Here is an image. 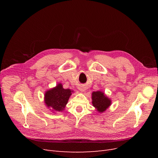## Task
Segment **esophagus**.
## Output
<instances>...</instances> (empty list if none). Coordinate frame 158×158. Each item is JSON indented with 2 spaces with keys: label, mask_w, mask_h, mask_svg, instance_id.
Returning a JSON list of instances; mask_svg holds the SVG:
<instances>
[{
  "label": "esophagus",
  "mask_w": 158,
  "mask_h": 158,
  "mask_svg": "<svg viewBox=\"0 0 158 158\" xmlns=\"http://www.w3.org/2000/svg\"><path fill=\"white\" fill-rule=\"evenodd\" d=\"M80 90L81 91V92H84V89L83 88H80Z\"/></svg>",
  "instance_id": "34e87169"
}]
</instances>
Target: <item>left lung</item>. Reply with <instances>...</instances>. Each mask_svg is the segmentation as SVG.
Listing matches in <instances>:
<instances>
[{
	"instance_id": "obj_1",
	"label": "left lung",
	"mask_w": 158,
	"mask_h": 158,
	"mask_svg": "<svg viewBox=\"0 0 158 158\" xmlns=\"http://www.w3.org/2000/svg\"><path fill=\"white\" fill-rule=\"evenodd\" d=\"M92 106L95 110L100 113L105 112L111 105V100L103 92L96 91L92 94Z\"/></svg>"
}]
</instances>
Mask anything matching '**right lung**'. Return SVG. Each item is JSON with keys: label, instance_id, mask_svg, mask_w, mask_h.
<instances>
[{"label": "right lung", "instance_id": "1", "mask_svg": "<svg viewBox=\"0 0 158 158\" xmlns=\"http://www.w3.org/2000/svg\"><path fill=\"white\" fill-rule=\"evenodd\" d=\"M74 91L64 89L61 83H58L55 87L47 90L44 94V103L47 108L53 113L64 110L69 99Z\"/></svg>", "mask_w": 158, "mask_h": 158}]
</instances>
